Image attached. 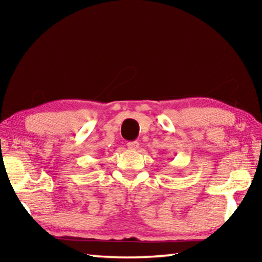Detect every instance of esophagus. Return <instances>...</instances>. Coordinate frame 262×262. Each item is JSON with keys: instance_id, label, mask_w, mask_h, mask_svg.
Returning a JSON list of instances; mask_svg holds the SVG:
<instances>
[{"instance_id": "34e87169", "label": "esophagus", "mask_w": 262, "mask_h": 262, "mask_svg": "<svg viewBox=\"0 0 262 262\" xmlns=\"http://www.w3.org/2000/svg\"><path fill=\"white\" fill-rule=\"evenodd\" d=\"M139 145H140V143L137 141L128 142V143H127L128 149H130V150H137V149H139Z\"/></svg>"}]
</instances>
